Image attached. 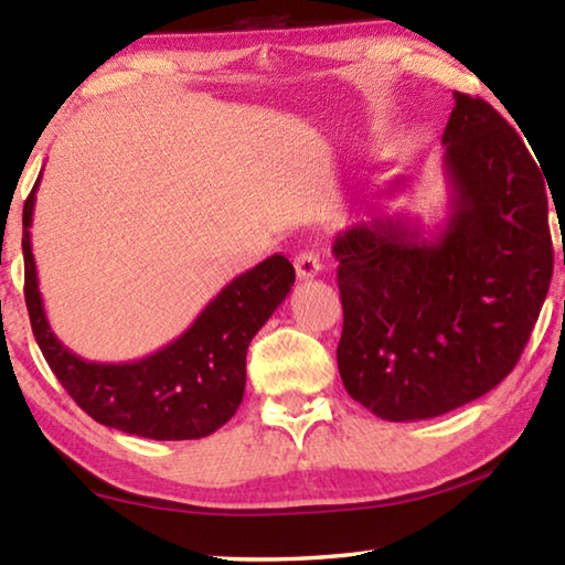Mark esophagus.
<instances>
[{"mask_svg":"<svg viewBox=\"0 0 565 565\" xmlns=\"http://www.w3.org/2000/svg\"><path fill=\"white\" fill-rule=\"evenodd\" d=\"M294 264H296V271H298V276H301V279H313V276H318L322 271L320 255L313 249L298 252Z\"/></svg>","mask_w":565,"mask_h":565,"instance_id":"esophagus-1","label":"esophagus"}]
</instances>
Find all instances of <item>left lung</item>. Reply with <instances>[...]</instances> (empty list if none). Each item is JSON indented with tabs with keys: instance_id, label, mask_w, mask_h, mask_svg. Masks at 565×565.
Segmentation results:
<instances>
[{
	"instance_id": "1",
	"label": "left lung",
	"mask_w": 565,
	"mask_h": 565,
	"mask_svg": "<svg viewBox=\"0 0 565 565\" xmlns=\"http://www.w3.org/2000/svg\"><path fill=\"white\" fill-rule=\"evenodd\" d=\"M444 128L451 213L425 235L405 215L334 237L347 393L391 423L481 398L520 362L554 274L546 184L493 106L454 92Z\"/></svg>"
}]
</instances>
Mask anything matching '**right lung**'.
<instances>
[{"mask_svg": "<svg viewBox=\"0 0 565 565\" xmlns=\"http://www.w3.org/2000/svg\"><path fill=\"white\" fill-rule=\"evenodd\" d=\"M35 189L39 182L23 203V296L33 338L55 379L92 419L126 435L160 441L213 435L243 403L247 347L289 296L294 264L271 255L239 274L182 338L150 356L128 364L87 362L72 354L47 326L29 235Z\"/></svg>", "mask_w": 565, "mask_h": 565, "instance_id": "add662e5", "label": "right lung"}]
</instances>
